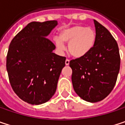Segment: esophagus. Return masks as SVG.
Listing matches in <instances>:
<instances>
[{"label":"esophagus","instance_id":"34e87169","mask_svg":"<svg viewBox=\"0 0 125 125\" xmlns=\"http://www.w3.org/2000/svg\"><path fill=\"white\" fill-rule=\"evenodd\" d=\"M69 62H70V61H69V59H66V61H65V64H66V66L69 65Z\"/></svg>","mask_w":125,"mask_h":125}]
</instances>
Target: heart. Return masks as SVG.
I'll return each mask as SVG.
<instances>
[{
  "label": "heart",
  "mask_w": 125,
  "mask_h": 125,
  "mask_svg": "<svg viewBox=\"0 0 125 125\" xmlns=\"http://www.w3.org/2000/svg\"><path fill=\"white\" fill-rule=\"evenodd\" d=\"M96 40L94 30L82 25H74L62 30L59 38L54 40L56 48L63 51L64 43H68L69 53L74 57L80 58L86 56L93 48Z\"/></svg>",
  "instance_id": "1"
}]
</instances>
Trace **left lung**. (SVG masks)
Instances as JSON below:
<instances>
[{"label": "left lung", "instance_id": "1", "mask_svg": "<svg viewBox=\"0 0 125 125\" xmlns=\"http://www.w3.org/2000/svg\"><path fill=\"white\" fill-rule=\"evenodd\" d=\"M93 21L96 34L93 48L86 56L69 62L74 91L91 103L102 101L112 92L120 68L116 41L106 27Z\"/></svg>", "mask_w": 125, "mask_h": 125}]
</instances>
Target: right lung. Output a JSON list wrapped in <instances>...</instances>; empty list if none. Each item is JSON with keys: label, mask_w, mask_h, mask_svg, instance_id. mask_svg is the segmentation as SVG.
Masks as SVG:
<instances>
[{"label": "right lung", "mask_w": 125, "mask_h": 125, "mask_svg": "<svg viewBox=\"0 0 125 125\" xmlns=\"http://www.w3.org/2000/svg\"><path fill=\"white\" fill-rule=\"evenodd\" d=\"M57 21L29 23L11 40L6 57L9 82L24 101L39 105L54 95L66 58L53 53L47 38Z\"/></svg>", "instance_id": "right-lung-1"}]
</instances>
